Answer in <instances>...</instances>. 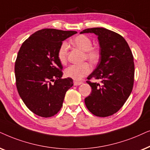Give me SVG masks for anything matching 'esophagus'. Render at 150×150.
I'll return each instance as SVG.
<instances>
[{"mask_svg":"<svg viewBox=\"0 0 150 150\" xmlns=\"http://www.w3.org/2000/svg\"><path fill=\"white\" fill-rule=\"evenodd\" d=\"M74 85L75 86H79L82 84V82L81 81H74Z\"/></svg>","mask_w":150,"mask_h":150,"instance_id":"34e87169","label":"esophagus"}]
</instances>
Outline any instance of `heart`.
<instances>
[{
  "label": "heart",
  "mask_w": 150,
  "mask_h": 150,
  "mask_svg": "<svg viewBox=\"0 0 150 150\" xmlns=\"http://www.w3.org/2000/svg\"><path fill=\"white\" fill-rule=\"evenodd\" d=\"M71 43L75 47L78 48L84 52V57L91 62H96L99 58V51L97 48L93 47L91 39L87 35H79L73 40ZM69 45L67 42H64L59 47L57 51V58L62 64L67 62ZM91 68L88 63L81 64H72L67 67L64 71V74L67 77H70L75 80H80L83 77L86 76L91 73Z\"/></svg>",
  "instance_id": "obj_1"
}]
</instances>
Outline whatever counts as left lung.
<instances>
[{
  "label": "left lung",
  "instance_id": "8db88e82",
  "mask_svg": "<svg viewBox=\"0 0 150 150\" xmlns=\"http://www.w3.org/2000/svg\"><path fill=\"white\" fill-rule=\"evenodd\" d=\"M95 33L98 38L99 61L87 81L92 93L85 98L88 110L97 117H105L119 111L130 95L134 77V57L128 44L118 33L102 27L83 30L80 33Z\"/></svg>",
  "mask_w": 150,
  "mask_h": 150
}]
</instances>
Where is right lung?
I'll use <instances>...</instances> for the list:
<instances>
[{"label": "right lung", "instance_id": "add662e5", "mask_svg": "<svg viewBox=\"0 0 150 150\" xmlns=\"http://www.w3.org/2000/svg\"><path fill=\"white\" fill-rule=\"evenodd\" d=\"M74 31L44 29L33 33L22 45L15 62L16 87L28 108L42 117H53L62 106L73 79H62L63 67L57 51Z\"/></svg>", "mask_w": 150, "mask_h": 150}]
</instances>
